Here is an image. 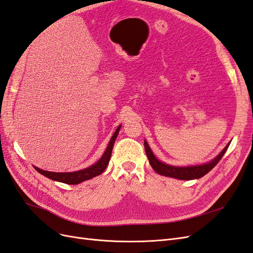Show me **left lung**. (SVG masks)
Returning <instances> with one entry per match:
<instances>
[{
	"label": "left lung",
	"mask_w": 253,
	"mask_h": 253,
	"mask_svg": "<svg viewBox=\"0 0 253 253\" xmlns=\"http://www.w3.org/2000/svg\"><path fill=\"white\" fill-rule=\"evenodd\" d=\"M229 144V142L226 147L221 150L219 154L214 157L209 163H206L203 165H195V166H172L168 165L164 162H160V160L154 155V153L152 152L151 148L147 140H144V149L145 153H147V156L149 159V163L151 167L154 169V171L163 176H167V177H172L180 180H191V179H198L203 177L208 172H210L214 167H215L221 157L224 156L226 153Z\"/></svg>",
	"instance_id": "left-lung-1"
}]
</instances>
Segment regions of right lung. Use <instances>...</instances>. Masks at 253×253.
Listing matches in <instances>:
<instances>
[{
    "label": "right lung",
    "instance_id": "add662e5",
    "mask_svg": "<svg viewBox=\"0 0 253 253\" xmlns=\"http://www.w3.org/2000/svg\"><path fill=\"white\" fill-rule=\"evenodd\" d=\"M120 127H121V125L118 126L116 131H115L114 135L112 136V138L110 139L108 147H106L101 158L99 159L98 162L95 163L94 165L85 168V169L75 171V172H49V171L41 170L37 167H35V169L40 174L44 175L45 177H47V178H49L51 180H55V181L67 183V185H78V183H80L84 180H88L90 178L95 177V176L100 175L106 169V167H108V165L110 163L112 151H113V145L115 143V140H116V138H117L118 133L120 131Z\"/></svg>",
    "mask_w": 253,
    "mask_h": 253
}]
</instances>
